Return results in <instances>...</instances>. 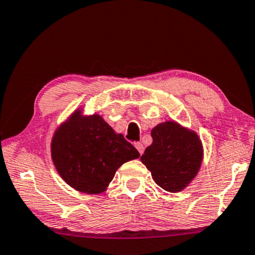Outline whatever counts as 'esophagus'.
Returning a JSON list of instances; mask_svg holds the SVG:
<instances>
[{"label":"esophagus","mask_w":255,"mask_h":255,"mask_svg":"<svg viewBox=\"0 0 255 255\" xmlns=\"http://www.w3.org/2000/svg\"><path fill=\"white\" fill-rule=\"evenodd\" d=\"M135 147L137 149V151L139 152V154H142L144 152V145L140 142H136L135 143Z\"/></svg>","instance_id":"34e87169"}]
</instances>
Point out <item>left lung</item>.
<instances>
[{
  "mask_svg": "<svg viewBox=\"0 0 255 255\" xmlns=\"http://www.w3.org/2000/svg\"><path fill=\"white\" fill-rule=\"evenodd\" d=\"M151 136L153 142L140 160L159 187L169 192L181 191L195 178L201 165L199 137L173 121L159 124L152 129Z\"/></svg>",
  "mask_w": 255,
  "mask_h": 255,
  "instance_id": "obj_1",
  "label": "left lung"
}]
</instances>
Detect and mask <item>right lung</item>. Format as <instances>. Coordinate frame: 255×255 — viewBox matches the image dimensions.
Returning a JSON list of instances; mask_svg holds the SVG:
<instances>
[{"mask_svg": "<svg viewBox=\"0 0 255 255\" xmlns=\"http://www.w3.org/2000/svg\"><path fill=\"white\" fill-rule=\"evenodd\" d=\"M52 161L68 185L85 193H101L117 169L139 157L138 151L121 134L94 115L77 111L57 129L51 142Z\"/></svg>", "mask_w": 255, "mask_h": 255, "instance_id": "add662e5", "label": "right lung"}]
</instances>
